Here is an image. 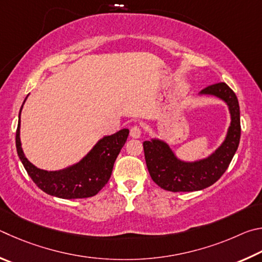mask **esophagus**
I'll return each mask as SVG.
<instances>
[{"label":"esophagus","mask_w":262,"mask_h":262,"mask_svg":"<svg viewBox=\"0 0 262 262\" xmlns=\"http://www.w3.org/2000/svg\"><path fill=\"white\" fill-rule=\"evenodd\" d=\"M141 135V128L139 125H134L130 128V136L132 138H139Z\"/></svg>","instance_id":"obj_1"}]
</instances>
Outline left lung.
Listing matches in <instances>:
<instances>
[{"label": "left lung", "instance_id": "8db88e82", "mask_svg": "<svg viewBox=\"0 0 262 262\" xmlns=\"http://www.w3.org/2000/svg\"><path fill=\"white\" fill-rule=\"evenodd\" d=\"M226 101L231 115L227 138L216 152L196 162L177 160L169 146L161 140L144 141L146 164L152 180L163 190L171 192L199 191L220 180L230 164L239 145L241 113L237 96L226 82L209 85L201 91Z\"/></svg>", "mask_w": 262, "mask_h": 262}]
</instances>
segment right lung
<instances>
[{"label": "right lung", "mask_w": 262, "mask_h": 262, "mask_svg": "<svg viewBox=\"0 0 262 262\" xmlns=\"http://www.w3.org/2000/svg\"><path fill=\"white\" fill-rule=\"evenodd\" d=\"M19 127L20 118L16 131V148L25 170L39 189L62 199L90 198L99 193L112 176L115 160L128 136L127 128H123L101 139L79 163L59 171H46L34 167L25 158L20 146Z\"/></svg>", "instance_id": "right-lung-1"}]
</instances>
